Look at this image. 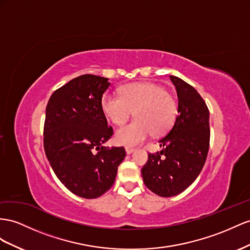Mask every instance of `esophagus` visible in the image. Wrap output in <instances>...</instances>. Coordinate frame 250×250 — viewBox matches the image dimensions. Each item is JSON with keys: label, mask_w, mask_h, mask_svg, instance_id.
Instances as JSON below:
<instances>
[{"label": "esophagus", "mask_w": 250, "mask_h": 250, "mask_svg": "<svg viewBox=\"0 0 250 250\" xmlns=\"http://www.w3.org/2000/svg\"><path fill=\"white\" fill-rule=\"evenodd\" d=\"M125 150H126L127 154H130V153H132L134 151V148H132V147H126Z\"/></svg>", "instance_id": "1"}]
</instances>
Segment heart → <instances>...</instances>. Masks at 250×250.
Here are the masks:
<instances>
[{
	"label": "heart",
	"instance_id": "1",
	"mask_svg": "<svg viewBox=\"0 0 250 250\" xmlns=\"http://www.w3.org/2000/svg\"><path fill=\"white\" fill-rule=\"evenodd\" d=\"M120 94L105 93L102 108L111 122L123 125L136 111L137 120L116 132L122 145H137L153 133L161 136L172 127L178 114V103L163 86L136 83L121 88Z\"/></svg>",
	"mask_w": 250,
	"mask_h": 250
}]
</instances>
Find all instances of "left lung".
I'll use <instances>...</instances> for the list:
<instances>
[{
  "label": "left lung",
  "instance_id": "1",
  "mask_svg": "<svg viewBox=\"0 0 250 250\" xmlns=\"http://www.w3.org/2000/svg\"><path fill=\"white\" fill-rule=\"evenodd\" d=\"M177 89L179 107L171 129L159 143L163 149L148 153L142 177L148 189L160 197L184 191L198 178L209 149L210 128L205 101L191 85L169 77Z\"/></svg>",
  "mask_w": 250,
  "mask_h": 250
}]
</instances>
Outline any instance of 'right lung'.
Segmentation results:
<instances>
[{
	"label": "right lung",
	"mask_w": 250,
	"mask_h": 250,
	"mask_svg": "<svg viewBox=\"0 0 250 250\" xmlns=\"http://www.w3.org/2000/svg\"><path fill=\"white\" fill-rule=\"evenodd\" d=\"M108 79L83 75L60 87L46 106L44 149L62 184L79 197L96 199L110 189L124 147L102 144L113 134L102 108Z\"/></svg>",
	"instance_id": "obj_1"
}]
</instances>
